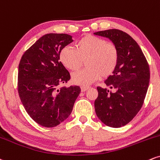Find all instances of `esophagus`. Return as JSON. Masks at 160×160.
I'll use <instances>...</instances> for the list:
<instances>
[{
  "mask_svg": "<svg viewBox=\"0 0 160 160\" xmlns=\"http://www.w3.org/2000/svg\"><path fill=\"white\" fill-rule=\"evenodd\" d=\"M88 89H89V87H86V86H82V87H81V91H82V92L86 91Z\"/></svg>",
  "mask_w": 160,
  "mask_h": 160,
  "instance_id": "34e87169",
  "label": "esophagus"
}]
</instances>
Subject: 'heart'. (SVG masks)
Returning a JSON list of instances; mask_svg holds the SVG:
<instances>
[{"label":"heart","instance_id":"heart-1","mask_svg":"<svg viewBox=\"0 0 160 160\" xmlns=\"http://www.w3.org/2000/svg\"><path fill=\"white\" fill-rule=\"evenodd\" d=\"M118 59V50L113 43L91 34L78 39L75 49L66 46L60 52V61L70 70L79 69L86 60L87 68L72 73L71 76L73 83L81 86L90 85L101 76H111L117 67Z\"/></svg>","mask_w":160,"mask_h":160}]
</instances>
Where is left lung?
Returning <instances> with one entry per match:
<instances>
[{"label":"left lung","instance_id":"8db88e82","mask_svg":"<svg viewBox=\"0 0 160 160\" xmlns=\"http://www.w3.org/2000/svg\"><path fill=\"white\" fill-rule=\"evenodd\" d=\"M94 34L112 41L119 53L117 67L104 82L114 92L97 87L94 102L99 119L106 126L119 128L132 121L143 105L149 86V65L138 43L125 32L109 29Z\"/></svg>","mask_w":160,"mask_h":160}]
</instances>
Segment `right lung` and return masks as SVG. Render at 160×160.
Segmentation results:
<instances>
[{"label":"right lung","instance_id":"right-lung-1","mask_svg":"<svg viewBox=\"0 0 160 160\" xmlns=\"http://www.w3.org/2000/svg\"><path fill=\"white\" fill-rule=\"evenodd\" d=\"M72 41V36L66 33H48L21 58L18 94L30 117L42 127H56L67 119L81 92L78 86L58 88L70 78L59 61L60 52Z\"/></svg>","mask_w":160,"mask_h":160}]
</instances>
